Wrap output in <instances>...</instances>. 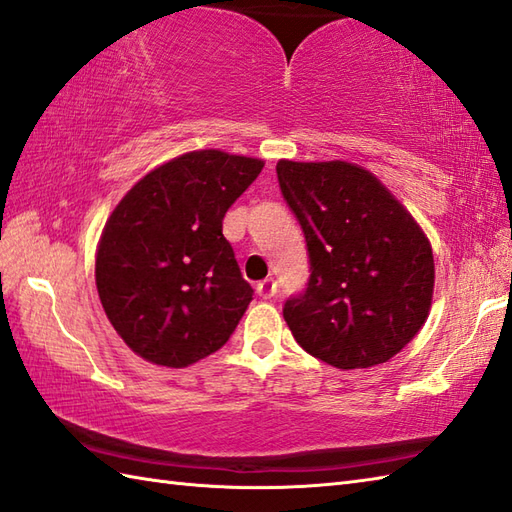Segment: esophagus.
I'll return each instance as SVG.
<instances>
[{
	"mask_svg": "<svg viewBox=\"0 0 512 512\" xmlns=\"http://www.w3.org/2000/svg\"><path fill=\"white\" fill-rule=\"evenodd\" d=\"M256 291H258L260 298H265V300L274 298V295L278 293V282H276L274 278H267V280H263V282H258Z\"/></svg>",
	"mask_w": 512,
	"mask_h": 512,
	"instance_id": "34e87169",
	"label": "esophagus"
}]
</instances>
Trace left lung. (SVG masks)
Segmentation results:
<instances>
[{"instance_id": "1", "label": "left lung", "mask_w": 512, "mask_h": 512, "mask_svg": "<svg viewBox=\"0 0 512 512\" xmlns=\"http://www.w3.org/2000/svg\"><path fill=\"white\" fill-rule=\"evenodd\" d=\"M276 173L311 263L306 289L282 309L295 342L339 370L392 359L429 315L427 236L366 168L280 160Z\"/></svg>"}]
</instances>
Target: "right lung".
Here are the masks:
<instances>
[{"mask_svg": "<svg viewBox=\"0 0 512 512\" xmlns=\"http://www.w3.org/2000/svg\"><path fill=\"white\" fill-rule=\"evenodd\" d=\"M263 166L254 157L192 151L151 170L111 212L96 287L135 355L186 368L230 339L254 289L223 236V217Z\"/></svg>", "mask_w": 512, "mask_h": 512, "instance_id": "1", "label": "right lung"}]
</instances>
